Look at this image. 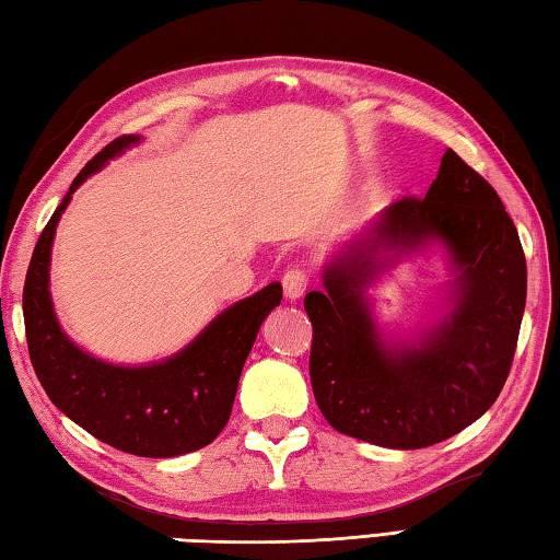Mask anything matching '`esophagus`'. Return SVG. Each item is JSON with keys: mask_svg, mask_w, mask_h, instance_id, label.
Wrapping results in <instances>:
<instances>
[{"mask_svg": "<svg viewBox=\"0 0 560 560\" xmlns=\"http://www.w3.org/2000/svg\"><path fill=\"white\" fill-rule=\"evenodd\" d=\"M307 285H310L307 270L290 268L285 275H282V288H285L288 300H300L307 292Z\"/></svg>", "mask_w": 560, "mask_h": 560, "instance_id": "34e87169", "label": "esophagus"}]
</instances>
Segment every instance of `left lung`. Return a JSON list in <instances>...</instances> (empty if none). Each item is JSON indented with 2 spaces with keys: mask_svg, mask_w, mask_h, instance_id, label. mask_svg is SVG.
Returning <instances> with one entry per match:
<instances>
[{
  "mask_svg": "<svg viewBox=\"0 0 560 560\" xmlns=\"http://www.w3.org/2000/svg\"><path fill=\"white\" fill-rule=\"evenodd\" d=\"M444 253L446 310L410 338L386 336L370 305L377 275L413 252ZM307 292L310 378L327 423L349 438L418 450L482 418L512 369L526 307V258L497 191L445 150L423 199L386 206Z\"/></svg>",
  "mask_w": 560,
  "mask_h": 560,
  "instance_id": "obj_1",
  "label": "left lung"
}]
</instances>
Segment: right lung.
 Listing matches in <instances>:
<instances>
[{"mask_svg": "<svg viewBox=\"0 0 560 560\" xmlns=\"http://www.w3.org/2000/svg\"><path fill=\"white\" fill-rule=\"evenodd\" d=\"M140 142V135L117 137L83 166L58 203L26 270L24 327L36 376L63 416L122 453L179 457L213 443L229 423L243 364L265 317L280 305L282 285L270 282L233 302L184 349L152 364H110L66 335L51 300L56 225L78 186Z\"/></svg>", "mask_w": 560, "mask_h": 560, "instance_id": "1", "label": "right lung"}]
</instances>
